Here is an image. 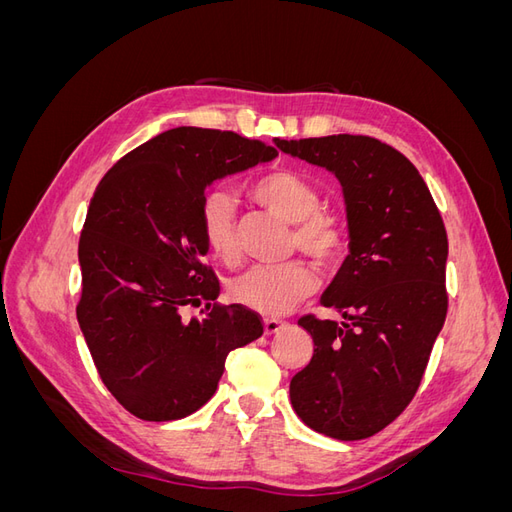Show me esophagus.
Listing matches in <instances>:
<instances>
[{
	"instance_id": "obj_1",
	"label": "esophagus",
	"mask_w": 512,
	"mask_h": 512,
	"mask_svg": "<svg viewBox=\"0 0 512 512\" xmlns=\"http://www.w3.org/2000/svg\"><path fill=\"white\" fill-rule=\"evenodd\" d=\"M286 327H288V324H286L284 320H275V318H269V320H265V335H275V333L284 331Z\"/></svg>"
}]
</instances>
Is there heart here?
Instances as JSON below:
<instances>
[{
	"label": "heart",
	"instance_id": "b5f03b06",
	"mask_svg": "<svg viewBox=\"0 0 512 512\" xmlns=\"http://www.w3.org/2000/svg\"><path fill=\"white\" fill-rule=\"evenodd\" d=\"M250 194L258 205L292 224V250H301L320 267H335L346 256L348 232L344 222L333 213L320 211V190L297 170H271L252 183ZM200 235L213 258L228 267L237 265L241 247L235 198L224 192L207 198L200 213ZM316 288V273L305 262L290 260L284 265L252 267L232 286V297L262 316H282Z\"/></svg>",
	"mask_w": 512,
	"mask_h": 512
}]
</instances>
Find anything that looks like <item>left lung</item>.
Returning a JSON list of instances; mask_svg holds the SVG:
<instances>
[{
    "label": "left lung",
    "mask_w": 512,
    "mask_h": 512,
    "mask_svg": "<svg viewBox=\"0 0 512 512\" xmlns=\"http://www.w3.org/2000/svg\"><path fill=\"white\" fill-rule=\"evenodd\" d=\"M275 145L342 183L350 239L320 299L344 322L299 320L314 356L290 380V404L322 436L363 440L406 410L444 327V222L414 164L378 138L333 134Z\"/></svg>",
    "instance_id": "obj_1"
}]
</instances>
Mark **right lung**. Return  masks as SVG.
<instances>
[{
    "mask_svg": "<svg viewBox=\"0 0 512 512\" xmlns=\"http://www.w3.org/2000/svg\"><path fill=\"white\" fill-rule=\"evenodd\" d=\"M277 151L235 132L173 128L123 156L98 183L79 241L83 337L106 389L143 421L203 408L230 350L262 335L243 305H218L220 282L200 235L213 181ZM208 301L203 319L182 309Z\"/></svg>",
    "mask_w": 512,
    "mask_h": 512,
    "instance_id": "obj_1",
    "label": "right lung"
}]
</instances>
